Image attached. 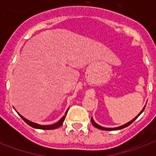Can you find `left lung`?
Masks as SVG:
<instances>
[{
    "instance_id": "1",
    "label": "left lung",
    "mask_w": 156,
    "mask_h": 156,
    "mask_svg": "<svg viewBox=\"0 0 156 156\" xmlns=\"http://www.w3.org/2000/svg\"><path fill=\"white\" fill-rule=\"evenodd\" d=\"M145 107H146V106H145ZM145 107H144V108H143V110H142V111L140 112V113L138 114V116H136V117H134V118H133V120H131V121H129V122H128V123L125 124V125H123V126H119V127H116V128H105V127H102V126H99L98 124L95 123V121H94V120H93L92 117H91V123H92V125H93V126H95V128L100 129H102V130H117V129H121L126 128V127H127V126H129V125H131V124L133 123V121H135L136 119L138 118V116H140L141 113H142V112H143V110L145 109Z\"/></svg>"
}]
</instances>
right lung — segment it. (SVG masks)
<instances>
[{
  "instance_id": "right-lung-1",
  "label": "right lung",
  "mask_w": 156,
  "mask_h": 156,
  "mask_svg": "<svg viewBox=\"0 0 156 156\" xmlns=\"http://www.w3.org/2000/svg\"><path fill=\"white\" fill-rule=\"evenodd\" d=\"M67 112H68V110L66 111L65 116H63V117H62V118H61L58 122H56V123L53 124V125H49V126H41V125H39V124L34 123V122H32V121H28L27 119H26L25 117H23V116H22V115H20L19 113L18 114L21 116V117H22V119H23V121H25L26 123L27 124V125H29L30 126H31V127H33V128L40 129H57L59 128L61 126H62L64 120H65V118H66V114H67Z\"/></svg>"
}]
</instances>
